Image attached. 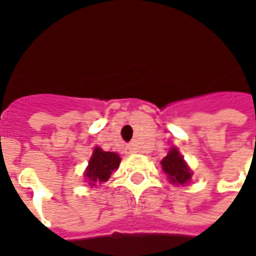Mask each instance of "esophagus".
Segmentation results:
<instances>
[{
    "label": "esophagus",
    "mask_w": 256,
    "mask_h": 256,
    "mask_svg": "<svg viewBox=\"0 0 256 256\" xmlns=\"http://www.w3.org/2000/svg\"><path fill=\"white\" fill-rule=\"evenodd\" d=\"M124 153H126V154H132V153H134V149L133 148L128 146L126 149H124Z\"/></svg>",
    "instance_id": "obj_1"
}]
</instances>
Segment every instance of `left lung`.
Returning a JSON list of instances; mask_svg holds the SVG:
<instances>
[{
  "label": "left lung",
  "instance_id": "left-lung-1",
  "mask_svg": "<svg viewBox=\"0 0 256 256\" xmlns=\"http://www.w3.org/2000/svg\"><path fill=\"white\" fill-rule=\"evenodd\" d=\"M162 168L172 184H187L192 175L178 148L170 149L168 154L162 160Z\"/></svg>",
  "mask_w": 256,
  "mask_h": 256
}]
</instances>
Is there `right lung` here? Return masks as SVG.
Wrapping results in <instances>:
<instances>
[{
  "instance_id": "add662e5",
  "label": "right lung",
  "mask_w": 256,
  "mask_h": 256,
  "mask_svg": "<svg viewBox=\"0 0 256 256\" xmlns=\"http://www.w3.org/2000/svg\"><path fill=\"white\" fill-rule=\"evenodd\" d=\"M120 157L115 152H104L99 146L94 148L90 164L85 170V179L90 186H96L102 182H107L115 170H118Z\"/></svg>"
}]
</instances>
